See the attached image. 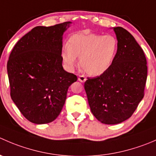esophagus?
Returning <instances> with one entry per match:
<instances>
[{"label":"esophagus","mask_w":156,"mask_h":156,"mask_svg":"<svg viewBox=\"0 0 156 156\" xmlns=\"http://www.w3.org/2000/svg\"><path fill=\"white\" fill-rule=\"evenodd\" d=\"M86 80H87V78H85V76H84V75H79V77H78V81H81V82H84Z\"/></svg>","instance_id":"34e87169"}]
</instances>
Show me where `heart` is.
<instances>
[{"label":"heart","instance_id":"b5f03b06","mask_svg":"<svg viewBox=\"0 0 156 156\" xmlns=\"http://www.w3.org/2000/svg\"><path fill=\"white\" fill-rule=\"evenodd\" d=\"M119 49V41L112 34H75L64 47L62 58L69 69H72L80 59L81 66L87 74L99 76L112 65Z\"/></svg>","mask_w":156,"mask_h":156}]
</instances>
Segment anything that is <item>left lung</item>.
<instances>
[{
	"label": "left lung",
	"instance_id": "obj_1",
	"mask_svg": "<svg viewBox=\"0 0 156 156\" xmlns=\"http://www.w3.org/2000/svg\"><path fill=\"white\" fill-rule=\"evenodd\" d=\"M119 49L107 72L87 78L84 89L97 120L115 125L128 119L144 97L147 66L144 52L130 32L115 27Z\"/></svg>",
	"mask_w": 156,
	"mask_h": 156
}]
</instances>
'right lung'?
Returning <instances> with one entry per match:
<instances>
[{"label": "right lung", "mask_w": 156, "mask_h": 156, "mask_svg": "<svg viewBox=\"0 0 156 156\" xmlns=\"http://www.w3.org/2000/svg\"><path fill=\"white\" fill-rule=\"evenodd\" d=\"M70 22L37 26L18 41L7 62L12 101L32 123L54 121L77 76L62 68V37Z\"/></svg>", "instance_id": "obj_1"}]
</instances>
